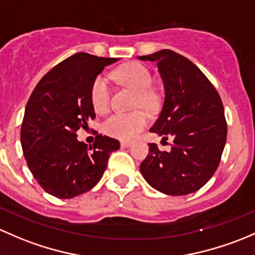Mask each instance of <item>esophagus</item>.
<instances>
[{
    "instance_id": "1",
    "label": "esophagus",
    "mask_w": 255,
    "mask_h": 255,
    "mask_svg": "<svg viewBox=\"0 0 255 255\" xmlns=\"http://www.w3.org/2000/svg\"><path fill=\"white\" fill-rule=\"evenodd\" d=\"M120 145L123 147H130L133 145V141H130V140H122L120 141Z\"/></svg>"
}]
</instances>
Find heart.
Returning a JSON list of instances; mask_svg holds the SVG:
<instances>
[{"label": "heart", "instance_id": "b5f03b06", "mask_svg": "<svg viewBox=\"0 0 255 255\" xmlns=\"http://www.w3.org/2000/svg\"><path fill=\"white\" fill-rule=\"evenodd\" d=\"M115 76L124 85L133 88L137 93L136 107L152 109L156 104V96L151 89L152 75L141 62H128L115 71ZM110 85L106 76H98L92 86L91 101L97 113H104L110 104ZM148 124V117L143 112L114 113L103 123L104 132L117 138H132Z\"/></svg>", "mask_w": 255, "mask_h": 255}]
</instances>
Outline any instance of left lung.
Listing matches in <instances>:
<instances>
[{"label":"left lung","instance_id":"obj_1","mask_svg":"<svg viewBox=\"0 0 255 255\" xmlns=\"http://www.w3.org/2000/svg\"><path fill=\"white\" fill-rule=\"evenodd\" d=\"M137 59L156 62L163 81V107L149 131L162 140L173 138L168 152L148 143L141 174L167 195L194 193L214 175L224 152L227 124L221 98L198 66L172 50Z\"/></svg>","mask_w":255,"mask_h":255}]
</instances>
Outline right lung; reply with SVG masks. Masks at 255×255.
Listing matches in <instances>:
<instances>
[{
	"mask_svg": "<svg viewBox=\"0 0 255 255\" xmlns=\"http://www.w3.org/2000/svg\"><path fill=\"white\" fill-rule=\"evenodd\" d=\"M118 60L77 52L50 70L34 88L20 143L31 174L50 195L71 199L91 190L103 177L110 153L120 147L115 138L98 135L88 148L76 135L96 118L91 91L97 76Z\"/></svg>",
	"mask_w": 255,
	"mask_h": 255,
	"instance_id": "right-lung-1",
	"label": "right lung"
}]
</instances>
